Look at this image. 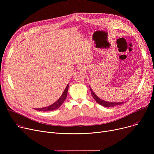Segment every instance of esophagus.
I'll list each match as a JSON object with an SVG mask.
<instances>
[{
    "label": "esophagus",
    "instance_id": "esophagus-1",
    "mask_svg": "<svg viewBox=\"0 0 154 154\" xmlns=\"http://www.w3.org/2000/svg\"><path fill=\"white\" fill-rule=\"evenodd\" d=\"M85 66H84V65H80V66H79V70H85Z\"/></svg>",
    "mask_w": 154,
    "mask_h": 154
}]
</instances>
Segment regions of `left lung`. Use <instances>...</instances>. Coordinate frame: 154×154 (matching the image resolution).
<instances>
[{"label": "left lung", "mask_w": 154, "mask_h": 154, "mask_svg": "<svg viewBox=\"0 0 154 154\" xmlns=\"http://www.w3.org/2000/svg\"><path fill=\"white\" fill-rule=\"evenodd\" d=\"M89 87H90V90H91V94L93 97V98L99 104L101 105V106H102L103 107H114V106H118V105H120V104H122V103H124V102H106V101H105L103 100H102L101 99L95 95V94L93 92L92 89L91 88L90 86H89Z\"/></svg>", "instance_id": "8db88e82"}]
</instances>
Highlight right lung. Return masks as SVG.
<instances>
[{
	"label": "right lung",
	"instance_id": "obj_1",
	"mask_svg": "<svg viewBox=\"0 0 154 154\" xmlns=\"http://www.w3.org/2000/svg\"><path fill=\"white\" fill-rule=\"evenodd\" d=\"M68 88H69V84L67 85L66 88H65V90L60 96V97L55 102L52 103L51 106H48L47 107H42V108H39V109H35V110H38V111H42V112H47V111H51V110H54L59 109L61 105L63 103L64 100H66L67 97V92H68Z\"/></svg>",
	"mask_w": 154,
	"mask_h": 154
}]
</instances>
